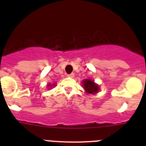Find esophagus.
I'll return each mask as SVG.
<instances>
[{
	"instance_id": "obj_1",
	"label": "esophagus",
	"mask_w": 146,
	"mask_h": 146,
	"mask_svg": "<svg viewBox=\"0 0 146 146\" xmlns=\"http://www.w3.org/2000/svg\"><path fill=\"white\" fill-rule=\"evenodd\" d=\"M68 77H74V73H71V74H68Z\"/></svg>"
}]
</instances>
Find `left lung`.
I'll return each mask as SVG.
<instances>
[{"instance_id": "1", "label": "left lung", "mask_w": 146, "mask_h": 146, "mask_svg": "<svg viewBox=\"0 0 146 146\" xmlns=\"http://www.w3.org/2000/svg\"><path fill=\"white\" fill-rule=\"evenodd\" d=\"M83 88L88 94H96L99 90V86L91 80H85L83 81Z\"/></svg>"}]
</instances>
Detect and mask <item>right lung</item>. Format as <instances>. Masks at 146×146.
<instances>
[{
	"instance_id": "add662e5",
	"label": "right lung",
	"mask_w": 146,
	"mask_h": 146,
	"mask_svg": "<svg viewBox=\"0 0 146 146\" xmlns=\"http://www.w3.org/2000/svg\"><path fill=\"white\" fill-rule=\"evenodd\" d=\"M50 86V84H49L48 86ZM50 87H52V86H50Z\"/></svg>"
}]
</instances>
